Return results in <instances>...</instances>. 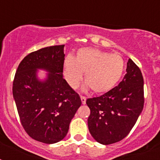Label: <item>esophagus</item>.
I'll list each match as a JSON object with an SVG mask.
<instances>
[{
    "instance_id": "obj_1",
    "label": "esophagus",
    "mask_w": 160,
    "mask_h": 160,
    "mask_svg": "<svg viewBox=\"0 0 160 160\" xmlns=\"http://www.w3.org/2000/svg\"><path fill=\"white\" fill-rule=\"evenodd\" d=\"M81 101H82V103L83 105L84 104H86V101H87V98L85 97V96H81Z\"/></svg>"
}]
</instances>
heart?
Instances as JSON below:
<instances>
[{"mask_svg": "<svg viewBox=\"0 0 160 160\" xmlns=\"http://www.w3.org/2000/svg\"><path fill=\"white\" fill-rule=\"evenodd\" d=\"M125 69V61L118 53H110L94 48H82L75 57L68 56L63 65L65 79L70 87L79 86L85 73L87 87L96 94L105 93L118 83Z\"/></svg>", "mask_w": 160, "mask_h": 160, "instance_id": "1", "label": "heart"}]
</instances>
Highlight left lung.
<instances>
[{"label": "left lung", "instance_id": "left-lung-1", "mask_svg": "<svg viewBox=\"0 0 160 160\" xmlns=\"http://www.w3.org/2000/svg\"><path fill=\"white\" fill-rule=\"evenodd\" d=\"M119 84L99 97L88 98L90 135L103 145L122 140L135 126L143 108V78L131 58Z\"/></svg>", "mask_w": 160, "mask_h": 160}]
</instances>
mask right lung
<instances>
[{
	"instance_id": "1",
	"label": "right lung",
	"mask_w": 160,
	"mask_h": 160,
	"mask_svg": "<svg viewBox=\"0 0 160 160\" xmlns=\"http://www.w3.org/2000/svg\"><path fill=\"white\" fill-rule=\"evenodd\" d=\"M64 45L45 47L24 58L16 71L12 94L21 122L33 139L58 142L66 137L81 106L78 94L63 78ZM48 72L44 80L37 70Z\"/></svg>"
}]
</instances>
